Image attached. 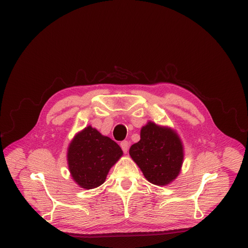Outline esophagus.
Instances as JSON below:
<instances>
[{
    "label": "esophagus",
    "mask_w": 248,
    "mask_h": 248,
    "mask_svg": "<svg viewBox=\"0 0 248 248\" xmlns=\"http://www.w3.org/2000/svg\"><path fill=\"white\" fill-rule=\"evenodd\" d=\"M121 148L123 149L124 154L127 153V151H128V142H127V140H123L121 142Z\"/></svg>",
    "instance_id": "1"
}]
</instances>
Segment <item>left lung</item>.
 Listing matches in <instances>:
<instances>
[{
  "label": "left lung",
  "mask_w": 248,
  "mask_h": 248,
  "mask_svg": "<svg viewBox=\"0 0 248 248\" xmlns=\"http://www.w3.org/2000/svg\"><path fill=\"white\" fill-rule=\"evenodd\" d=\"M129 155L150 183L166 186L181 172L184 147L173 128L150 121L141 127L140 140L129 149Z\"/></svg>",
  "instance_id": "1"
}]
</instances>
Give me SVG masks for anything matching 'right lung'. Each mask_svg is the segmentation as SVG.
<instances>
[{"label":"right lung","mask_w":248,"mask_h":248,"mask_svg":"<svg viewBox=\"0 0 248 248\" xmlns=\"http://www.w3.org/2000/svg\"><path fill=\"white\" fill-rule=\"evenodd\" d=\"M121 147L96 128L86 126L77 133L67 150V164L75 183L86 190L104 183L110 168L123 155Z\"/></svg>","instance_id":"add662e5"}]
</instances>
